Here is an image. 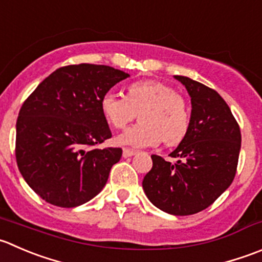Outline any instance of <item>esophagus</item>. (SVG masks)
<instances>
[{
    "label": "esophagus",
    "instance_id": "obj_1",
    "mask_svg": "<svg viewBox=\"0 0 262 262\" xmlns=\"http://www.w3.org/2000/svg\"><path fill=\"white\" fill-rule=\"evenodd\" d=\"M137 154L136 149H130V148H124L123 149V157H132Z\"/></svg>",
    "mask_w": 262,
    "mask_h": 262
}]
</instances>
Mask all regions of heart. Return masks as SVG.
Here are the masks:
<instances>
[{"label": "heart", "instance_id": "b5f03b06", "mask_svg": "<svg viewBox=\"0 0 262 262\" xmlns=\"http://www.w3.org/2000/svg\"><path fill=\"white\" fill-rule=\"evenodd\" d=\"M105 120L123 129L138 114L141 123L115 137V143L133 148L180 143L187 136L190 113L184 98L159 80H139L126 87L125 97L107 92L101 98Z\"/></svg>", "mask_w": 262, "mask_h": 262}]
</instances>
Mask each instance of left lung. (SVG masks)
<instances>
[{
  "instance_id": "left-lung-1",
  "label": "left lung",
  "mask_w": 262,
  "mask_h": 262,
  "mask_svg": "<svg viewBox=\"0 0 262 262\" xmlns=\"http://www.w3.org/2000/svg\"><path fill=\"white\" fill-rule=\"evenodd\" d=\"M190 96L187 136L170 154L177 162L152 155V169L142 185L149 201L178 216L207 209L232 184L241 151V130L229 106L216 91L175 75Z\"/></svg>"
}]
</instances>
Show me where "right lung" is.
<instances>
[{
    "instance_id": "add662e5",
    "label": "right lung",
    "mask_w": 262,
    "mask_h": 262,
    "mask_svg": "<svg viewBox=\"0 0 262 262\" xmlns=\"http://www.w3.org/2000/svg\"><path fill=\"white\" fill-rule=\"evenodd\" d=\"M129 74L79 63L55 70L25 100L16 121L17 167L40 199L77 207L102 190L121 148H92L111 138L101 98Z\"/></svg>"
}]
</instances>
